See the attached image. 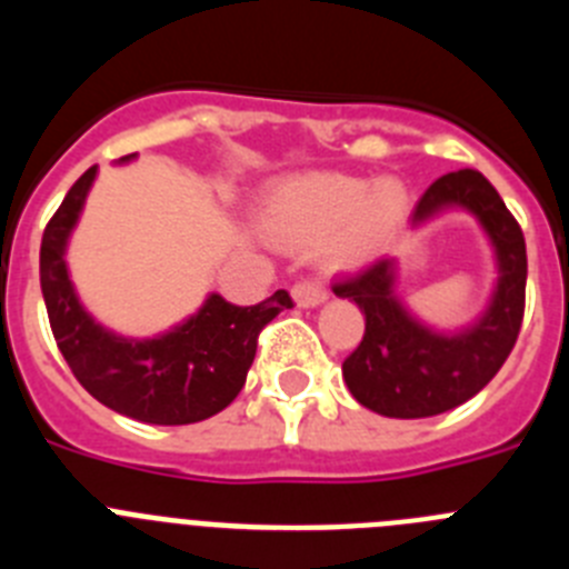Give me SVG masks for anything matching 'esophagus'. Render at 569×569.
<instances>
[{"label":"esophagus","mask_w":569,"mask_h":569,"mask_svg":"<svg viewBox=\"0 0 569 569\" xmlns=\"http://www.w3.org/2000/svg\"><path fill=\"white\" fill-rule=\"evenodd\" d=\"M293 299L299 308H316V305L328 299V288L316 279H305L299 284H293Z\"/></svg>","instance_id":"1"}]
</instances>
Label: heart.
Wrapping results in <instances>:
<instances>
[{"label":"heart","mask_w":569,"mask_h":569,"mask_svg":"<svg viewBox=\"0 0 569 569\" xmlns=\"http://www.w3.org/2000/svg\"><path fill=\"white\" fill-rule=\"evenodd\" d=\"M410 196L399 179L365 182L345 173L290 176L270 193L264 224L281 241L308 244L333 232L328 256L336 264H361L405 224Z\"/></svg>","instance_id":"heart-1"}]
</instances>
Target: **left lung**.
Masks as SVG:
<instances>
[{"label":"left lung","instance_id":"8db88e82","mask_svg":"<svg viewBox=\"0 0 569 569\" xmlns=\"http://www.w3.org/2000/svg\"><path fill=\"white\" fill-rule=\"evenodd\" d=\"M447 208H465L479 219L499 261L490 308L472 328L436 333L416 321L393 293V259H379L333 284L336 296L356 301L365 313V336L341 365V376L359 405L387 419H427L465 405L499 373L519 339L527 288V248L519 222L499 190L470 168L436 179L410 222L421 224Z\"/></svg>","mask_w":569,"mask_h":569}]
</instances>
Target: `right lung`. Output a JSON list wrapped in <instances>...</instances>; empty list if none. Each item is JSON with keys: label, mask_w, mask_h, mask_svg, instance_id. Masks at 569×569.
Wrapping results in <instances>:
<instances>
[{"label": "right lung", "mask_w": 569, "mask_h": 569, "mask_svg": "<svg viewBox=\"0 0 569 569\" xmlns=\"http://www.w3.org/2000/svg\"><path fill=\"white\" fill-rule=\"evenodd\" d=\"M133 159L124 156L122 162ZM97 179L88 168L42 233L39 281L50 330L64 361L97 401L148 425H193L216 416L244 387L256 341L268 321L293 308L288 290L239 308L210 293L202 310L156 339H124L90 319L70 284L64 248Z\"/></svg>", "instance_id": "1"}]
</instances>
